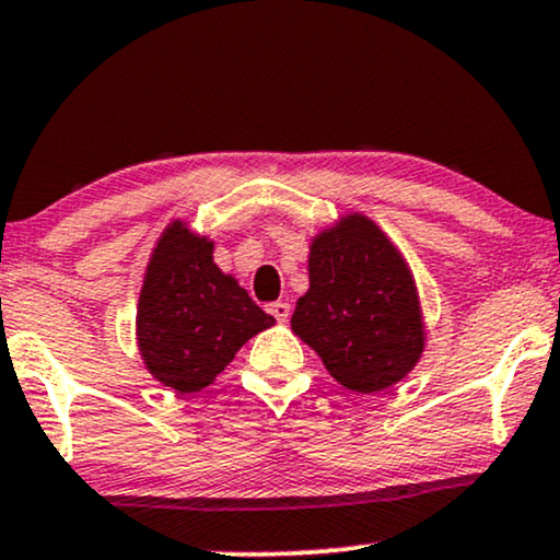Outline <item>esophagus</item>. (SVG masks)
Wrapping results in <instances>:
<instances>
[{"instance_id": "obj_1", "label": "esophagus", "mask_w": 560, "mask_h": 560, "mask_svg": "<svg viewBox=\"0 0 560 560\" xmlns=\"http://www.w3.org/2000/svg\"><path fill=\"white\" fill-rule=\"evenodd\" d=\"M266 310H268V313H271L279 323H284L287 317H289V313H292V307H289V302H271Z\"/></svg>"}]
</instances>
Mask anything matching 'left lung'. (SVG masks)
Here are the masks:
<instances>
[{
	"label": "left lung",
	"instance_id": "obj_1",
	"mask_svg": "<svg viewBox=\"0 0 560 560\" xmlns=\"http://www.w3.org/2000/svg\"><path fill=\"white\" fill-rule=\"evenodd\" d=\"M292 330L353 393H380L421 359L423 325L413 276L372 219L343 217L310 247V289Z\"/></svg>",
	"mask_w": 560,
	"mask_h": 560
}]
</instances>
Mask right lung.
I'll return each mask as SVG.
<instances>
[{"instance_id":"add662e5","label":"right lung","mask_w":560,"mask_h":560,"mask_svg":"<svg viewBox=\"0 0 560 560\" xmlns=\"http://www.w3.org/2000/svg\"><path fill=\"white\" fill-rule=\"evenodd\" d=\"M214 245L173 222L154 247L137 310L139 351L147 370L178 393L217 380L247 338L271 328L232 276L211 260Z\"/></svg>"}]
</instances>
